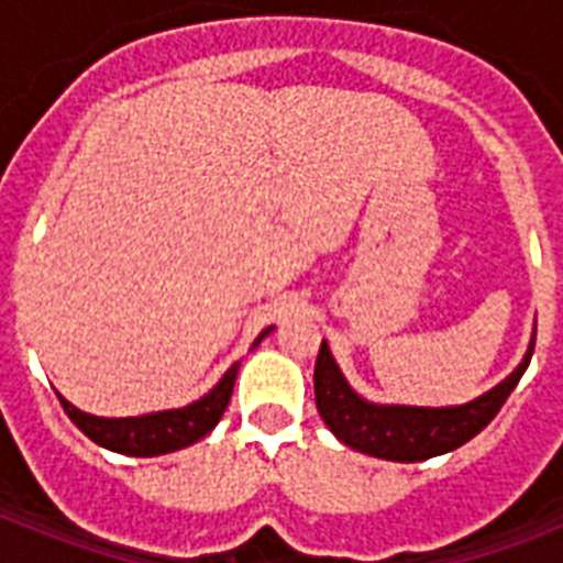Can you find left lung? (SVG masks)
Listing matches in <instances>:
<instances>
[{
	"label": "left lung",
	"instance_id": "left-lung-1",
	"mask_svg": "<svg viewBox=\"0 0 563 563\" xmlns=\"http://www.w3.org/2000/svg\"><path fill=\"white\" fill-rule=\"evenodd\" d=\"M532 353L534 342L515 374L488 394H482L479 400L450 406V409H418V406H374L362 400L339 374L327 342H321L316 360V406L330 432L353 450L388 462H427L432 455L467 444L497 418L508 394L515 391L520 376L529 368Z\"/></svg>",
	"mask_w": 563,
	"mask_h": 563
}]
</instances>
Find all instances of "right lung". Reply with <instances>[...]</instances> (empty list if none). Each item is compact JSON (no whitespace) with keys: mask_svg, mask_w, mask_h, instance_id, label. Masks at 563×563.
<instances>
[{"mask_svg":"<svg viewBox=\"0 0 563 563\" xmlns=\"http://www.w3.org/2000/svg\"><path fill=\"white\" fill-rule=\"evenodd\" d=\"M265 333L260 339H265ZM236 374L239 362L221 376V383L210 394H203L201 400H195L192 406L157 411V415H143V418H96V415L75 409L73 402L64 400L60 394L57 397H60V406L69 415V420L81 429L84 435L92 438L96 444L125 455H163L201 441L219 423L224 409H228L230 394H233Z\"/></svg>","mask_w":563,"mask_h":563,"instance_id":"obj_1","label":"right lung"}]
</instances>
